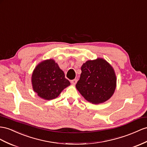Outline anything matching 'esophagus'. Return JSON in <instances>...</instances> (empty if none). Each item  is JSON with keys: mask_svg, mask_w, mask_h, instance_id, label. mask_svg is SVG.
<instances>
[{"mask_svg": "<svg viewBox=\"0 0 147 147\" xmlns=\"http://www.w3.org/2000/svg\"><path fill=\"white\" fill-rule=\"evenodd\" d=\"M71 84H72L73 85H75L76 83H77V80H73L71 81Z\"/></svg>", "mask_w": 147, "mask_h": 147, "instance_id": "esophagus-1", "label": "esophagus"}]
</instances>
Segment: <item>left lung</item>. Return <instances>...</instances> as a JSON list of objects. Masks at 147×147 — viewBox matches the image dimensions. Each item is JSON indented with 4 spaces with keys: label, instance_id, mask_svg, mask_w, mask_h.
I'll return each mask as SVG.
<instances>
[{
    "label": "left lung",
    "instance_id": "8db88e82",
    "mask_svg": "<svg viewBox=\"0 0 147 147\" xmlns=\"http://www.w3.org/2000/svg\"><path fill=\"white\" fill-rule=\"evenodd\" d=\"M80 79L76 88L92 104L106 102L114 94L117 85L115 71L106 60H88L81 66Z\"/></svg>",
    "mask_w": 147,
    "mask_h": 147
}]
</instances>
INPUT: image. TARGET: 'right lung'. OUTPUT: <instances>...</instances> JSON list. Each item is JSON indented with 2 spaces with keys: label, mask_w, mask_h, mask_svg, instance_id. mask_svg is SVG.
I'll return each instance as SVG.
<instances>
[{
  "label": "right lung",
  "mask_w": 147,
  "mask_h": 147,
  "mask_svg": "<svg viewBox=\"0 0 147 147\" xmlns=\"http://www.w3.org/2000/svg\"><path fill=\"white\" fill-rule=\"evenodd\" d=\"M33 91L41 98L51 100L56 98L64 89L70 85L65 73L54 59L44 60L38 64L32 75Z\"/></svg>",
  "instance_id": "add662e5"
}]
</instances>
